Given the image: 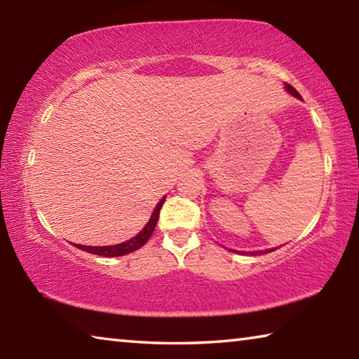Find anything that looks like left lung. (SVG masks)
<instances>
[{"label": "left lung", "instance_id": "8db88e82", "mask_svg": "<svg viewBox=\"0 0 359 359\" xmlns=\"http://www.w3.org/2000/svg\"><path fill=\"white\" fill-rule=\"evenodd\" d=\"M287 90H288V92H290L291 95H293V96H296V98H299V100H302V98H301V95H299V93H297V92H296V90H294L293 87H291V85H287ZM272 250H274V248H271V250H269V252H272ZM266 252H267V250H266ZM257 253H258V252H257ZM257 253H255V252H253V255H257ZM261 253H264V252H261ZM261 253H258V255H261Z\"/></svg>", "mask_w": 359, "mask_h": 359}]
</instances>
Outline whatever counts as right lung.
Returning <instances> with one entry per match:
<instances>
[{
    "mask_svg": "<svg viewBox=\"0 0 359 359\" xmlns=\"http://www.w3.org/2000/svg\"><path fill=\"white\" fill-rule=\"evenodd\" d=\"M166 196L161 199L160 203L156 204V208L154 210V214H151L149 223L145 224L144 229L139 233L135 238H131L130 241L123 242V244H117V245H106V247H90V245H81V244H76L77 248H81L83 252H88V253H93V255H100V257H121V255H126V253H131L137 250V248H141L145 242L150 239L151 233H154V229L156 226V222H158V217H160V210H161V205L165 203Z\"/></svg>",
    "mask_w": 359,
    "mask_h": 359,
    "instance_id": "right-lung-1",
    "label": "right lung"
}]
</instances>
